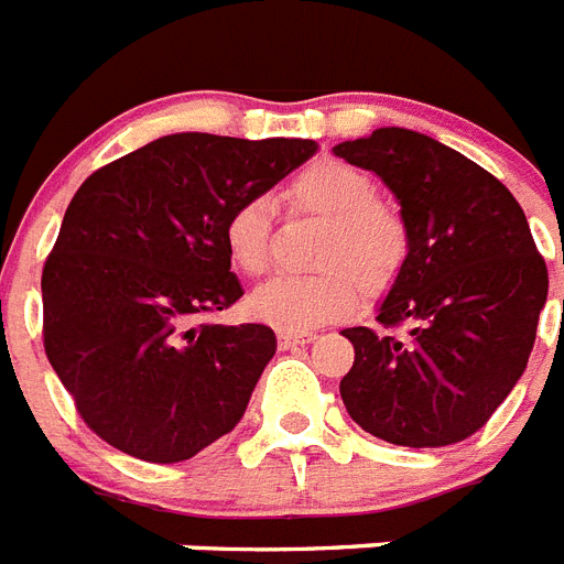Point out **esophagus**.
<instances>
[{
    "label": "esophagus",
    "mask_w": 564,
    "mask_h": 564,
    "mask_svg": "<svg viewBox=\"0 0 564 564\" xmlns=\"http://www.w3.org/2000/svg\"><path fill=\"white\" fill-rule=\"evenodd\" d=\"M311 340H317V335H314V332H279V346H282V349L311 344Z\"/></svg>",
    "instance_id": "1"
}]
</instances>
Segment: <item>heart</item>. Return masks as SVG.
Segmentation results:
<instances>
[{
    "label": "heart",
    "mask_w": 564,
    "mask_h": 564,
    "mask_svg": "<svg viewBox=\"0 0 564 564\" xmlns=\"http://www.w3.org/2000/svg\"><path fill=\"white\" fill-rule=\"evenodd\" d=\"M296 212L326 220L319 236V273L273 276L247 300L256 319L279 332H308L352 314L367 294H384L402 273L410 232L402 212L378 197L376 180L344 160H319L288 183ZM276 204L268 195L245 197L229 212L224 241L229 259L250 276L264 273L273 250Z\"/></svg>",
    "instance_id": "obj_1"
}]
</instances>
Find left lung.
Instances as JSON below:
<instances>
[{
  "instance_id": "1",
  "label": "left lung",
  "mask_w": 564,
  "mask_h": 564,
  "mask_svg": "<svg viewBox=\"0 0 564 564\" xmlns=\"http://www.w3.org/2000/svg\"><path fill=\"white\" fill-rule=\"evenodd\" d=\"M332 151L381 177L410 232L378 328H344L355 364L340 399L384 443H460L518 384L547 303L524 209L501 180L416 130L378 128ZM402 322L409 335L395 338Z\"/></svg>"
}]
</instances>
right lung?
Segmentation results:
<instances>
[{"label":"right lung","mask_w":564,"mask_h":564,"mask_svg":"<svg viewBox=\"0 0 564 564\" xmlns=\"http://www.w3.org/2000/svg\"><path fill=\"white\" fill-rule=\"evenodd\" d=\"M314 154L311 139L171 133L84 180L43 268V344L104 443L180 463L241 422L276 335L200 323L245 294L224 227Z\"/></svg>","instance_id":"right-lung-1"}]
</instances>
